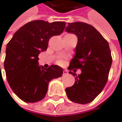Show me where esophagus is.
<instances>
[{
    "mask_svg": "<svg viewBox=\"0 0 122 122\" xmlns=\"http://www.w3.org/2000/svg\"><path fill=\"white\" fill-rule=\"evenodd\" d=\"M67 74H68V71L64 70V71H63V75L65 76V75H67Z\"/></svg>",
    "mask_w": 122,
    "mask_h": 122,
    "instance_id": "34e87169",
    "label": "esophagus"
}]
</instances>
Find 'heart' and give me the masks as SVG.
I'll return each instance as SVG.
<instances>
[{
  "mask_svg": "<svg viewBox=\"0 0 122 122\" xmlns=\"http://www.w3.org/2000/svg\"><path fill=\"white\" fill-rule=\"evenodd\" d=\"M70 35H72V34H67L66 36H70ZM57 63L59 64V65H62L64 63V60H58L57 61Z\"/></svg>",
  "mask_w": 122,
  "mask_h": 122,
  "instance_id": "heart-1",
  "label": "heart"
}]
</instances>
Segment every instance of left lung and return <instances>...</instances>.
<instances>
[{
  "label": "left lung",
  "mask_w": 122,
  "mask_h": 122,
  "mask_svg": "<svg viewBox=\"0 0 122 122\" xmlns=\"http://www.w3.org/2000/svg\"><path fill=\"white\" fill-rule=\"evenodd\" d=\"M65 30L78 38L76 54L68 70H81L78 76L69 72L76 81L65 92L71 101L86 104L96 98L108 81L112 63L109 44L93 26L84 22L68 23Z\"/></svg>",
  "instance_id": "1"
}]
</instances>
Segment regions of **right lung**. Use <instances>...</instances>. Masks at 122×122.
Listing matches in <instances>:
<instances>
[{
    "instance_id": "right-lung-1",
    "label": "right lung",
    "mask_w": 122,
    "mask_h": 122,
    "mask_svg": "<svg viewBox=\"0 0 122 122\" xmlns=\"http://www.w3.org/2000/svg\"><path fill=\"white\" fill-rule=\"evenodd\" d=\"M65 27V22L32 21L18 30L8 43L4 60L6 78L13 92L24 102L43 100L49 82L62 76L60 66L52 65L45 69L38 65V57L47 49L49 40L60 35Z\"/></svg>"
}]
</instances>
